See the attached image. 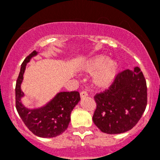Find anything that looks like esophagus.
Returning a JSON list of instances; mask_svg holds the SVG:
<instances>
[{"label": "esophagus", "mask_w": 160, "mask_h": 160, "mask_svg": "<svg viewBox=\"0 0 160 160\" xmlns=\"http://www.w3.org/2000/svg\"><path fill=\"white\" fill-rule=\"evenodd\" d=\"M87 95H88L87 92V91H84V90H83V91H82V92L80 93V96H81L82 98H85V97H87Z\"/></svg>", "instance_id": "esophagus-1"}]
</instances>
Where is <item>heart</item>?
Returning <instances> with one entry per match:
<instances>
[{
    "label": "heart",
    "mask_w": 160,
    "mask_h": 160,
    "mask_svg": "<svg viewBox=\"0 0 160 160\" xmlns=\"http://www.w3.org/2000/svg\"><path fill=\"white\" fill-rule=\"evenodd\" d=\"M83 70L87 73H94L93 82L96 87L105 88L114 81L119 65L118 62L109 59L106 55L99 54L88 59L83 65Z\"/></svg>",
    "instance_id": "obj_1"
}]
</instances>
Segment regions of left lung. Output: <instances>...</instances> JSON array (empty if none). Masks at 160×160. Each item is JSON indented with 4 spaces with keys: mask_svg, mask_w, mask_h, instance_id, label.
Here are the masks:
<instances>
[{
    "mask_svg": "<svg viewBox=\"0 0 160 160\" xmlns=\"http://www.w3.org/2000/svg\"><path fill=\"white\" fill-rule=\"evenodd\" d=\"M147 90L146 80L138 66L119 73L108 90L94 96L97 107L94 123L107 134L132 129L146 109Z\"/></svg>",
    "mask_w": 160,
    "mask_h": 160,
    "instance_id": "1",
    "label": "left lung"
}]
</instances>
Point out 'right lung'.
Returning a JSON list of instances; mask_svg holds the SVG:
<instances>
[{
    "mask_svg": "<svg viewBox=\"0 0 160 160\" xmlns=\"http://www.w3.org/2000/svg\"><path fill=\"white\" fill-rule=\"evenodd\" d=\"M37 54L38 52L32 51L21 66L15 89L16 108L21 118L31 132L42 138H53L60 135L67 129L70 114L80 101V94L78 91L60 92L43 107L34 109L25 107L21 101L24 97L21 85L23 81L25 66Z\"/></svg>",
    "mask_w": 160,
    "mask_h": 160,
    "instance_id": "obj_1",
    "label": "right lung"
}]
</instances>
